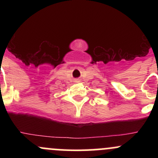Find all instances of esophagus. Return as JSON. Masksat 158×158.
<instances>
[{
  "instance_id": "esophagus-1",
  "label": "esophagus",
  "mask_w": 158,
  "mask_h": 158,
  "mask_svg": "<svg viewBox=\"0 0 158 158\" xmlns=\"http://www.w3.org/2000/svg\"><path fill=\"white\" fill-rule=\"evenodd\" d=\"M77 82H79V80H77Z\"/></svg>"
}]
</instances>
